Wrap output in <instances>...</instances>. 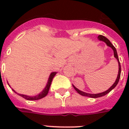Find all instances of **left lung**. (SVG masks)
<instances>
[{
	"label": "left lung",
	"mask_w": 129,
	"mask_h": 129,
	"mask_svg": "<svg viewBox=\"0 0 129 129\" xmlns=\"http://www.w3.org/2000/svg\"><path fill=\"white\" fill-rule=\"evenodd\" d=\"M98 39L100 41H104L105 43H106V45H108V46L110 47L111 48L113 49L114 51V57H116V59H117L118 62V76H117V78H116V81H115V82L114 83V84L112 85L111 87H110L108 90H106V92H102V93H99V94H88V93H86V92H84L82 91H80V90H78V88H76L74 86V89L77 91V92L80 94V95L82 96H88V97H91V98H99V97H101V96H105L106 94H107L108 93L111 91V90L114 88L116 87V86L117 85V84L118 83V81H119V79H120V72H121V67H120V61H119V59H118V55H117V52H116V48L114 47V46L112 43H110V41L108 40L106 37H104L103 35H99L98 37Z\"/></svg>",
	"instance_id": "left-lung-1"
}]
</instances>
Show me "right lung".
Listing matches in <instances>:
<instances>
[{"mask_svg":"<svg viewBox=\"0 0 129 129\" xmlns=\"http://www.w3.org/2000/svg\"><path fill=\"white\" fill-rule=\"evenodd\" d=\"M56 74V72H52L50 74V76L49 78L48 82H47V86H45V88H44V90L42 91V92L40 93L39 94L37 95V96H26V95H23V94H19V96H21V97H23L26 100H39V99H41V98H44L45 96H46V95L48 94L49 90V88H50L51 84V82H52V80L53 78V77L55 76V75ZM13 91L15 92H16L14 90H13ZM17 93V92H16Z\"/></svg>","mask_w":129,"mask_h":129,"instance_id":"add662e5","label":"right lung"}]
</instances>
